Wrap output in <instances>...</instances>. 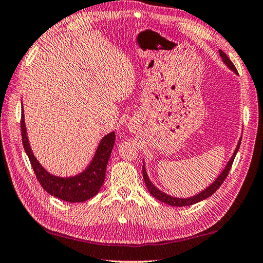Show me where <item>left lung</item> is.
<instances>
[{
	"instance_id": "left-lung-1",
	"label": "left lung",
	"mask_w": 263,
	"mask_h": 263,
	"mask_svg": "<svg viewBox=\"0 0 263 263\" xmlns=\"http://www.w3.org/2000/svg\"><path fill=\"white\" fill-rule=\"evenodd\" d=\"M219 55H220L221 60H223V62L226 64V65L229 66V67L232 69V71H234L235 73H237L236 68H235V66H234V64L232 63V61L230 60L229 56H227L223 50H219ZM240 145H241V139H240V141H238V144H237V146H236V148H235L234 154H233V156L231 157V160L229 161V163H227V165L225 166L224 171L219 174V177H218L217 179H216V180L214 181V182L208 186V188H206L205 190L201 191L200 194H198V195H196V196H194V197H190V198H174V197H172V196H168V195L164 194V192L160 191V190L157 189L156 186L149 181V179H148V177H147L146 170H145V166L143 165V178H144V181H145V184H146L147 189H148V191H149V194H151L152 196L155 197L156 199H159V200L162 201V202L167 203V205L174 206V207H183V206L194 205V203H197V202H199V201H201V200H203V199H206V198H208V197H211V196L214 194V192L219 188V186L221 185V183L224 182L226 177L229 176V172H230L231 167H232L233 161H234V159H235V155H236V153H237L238 148H240Z\"/></svg>"
}]
</instances>
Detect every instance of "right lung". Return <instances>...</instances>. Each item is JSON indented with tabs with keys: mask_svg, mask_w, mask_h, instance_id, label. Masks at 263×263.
Wrapping results in <instances>:
<instances>
[{
	"mask_svg": "<svg viewBox=\"0 0 263 263\" xmlns=\"http://www.w3.org/2000/svg\"><path fill=\"white\" fill-rule=\"evenodd\" d=\"M20 126L23 148L30 160L39 183L48 194L68 202H82L89 200L90 198L98 194L106 178L107 164L115 145V132H111L102 138L91 164L85 171L72 178H58L46 171L33 156L27 137L23 110L21 112Z\"/></svg>",
	"mask_w": 263,
	"mask_h": 263,
	"instance_id": "add662e5",
	"label": "right lung"
}]
</instances>
